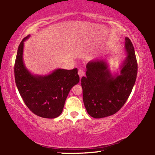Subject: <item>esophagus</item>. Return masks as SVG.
Instances as JSON below:
<instances>
[{
  "label": "esophagus",
  "mask_w": 155,
  "mask_h": 155,
  "mask_svg": "<svg viewBox=\"0 0 155 155\" xmlns=\"http://www.w3.org/2000/svg\"><path fill=\"white\" fill-rule=\"evenodd\" d=\"M78 74L79 75L80 78H81L84 75V70H83V69H82V68H80L79 70H78Z\"/></svg>",
  "instance_id": "esophagus-1"
}]
</instances>
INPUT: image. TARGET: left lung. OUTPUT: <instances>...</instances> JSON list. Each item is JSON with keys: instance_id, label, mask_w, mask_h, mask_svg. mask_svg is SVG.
<instances>
[{"instance_id": "obj_1", "label": "left lung", "mask_w": 155, "mask_h": 155, "mask_svg": "<svg viewBox=\"0 0 155 155\" xmlns=\"http://www.w3.org/2000/svg\"><path fill=\"white\" fill-rule=\"evenodd\" d=\"M127 57L119 75L113 76L103 60H93L87 64V77L81 78L83 97L87 113L101 118L119 110L126 103L135 83L138 66L134 47L125 38Z\"/></svg>"}]
</instances>
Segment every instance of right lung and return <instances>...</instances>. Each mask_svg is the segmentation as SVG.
Instances as JSON below:
<instances>
[{
	"instance_id": "right-lung-1",
	"label": "right lung",
	"mask_w": 155,
	"mask_h": 155,
	"mask_svg": "<svg viewBox=\"0 0 155 155\" xmlns=\"http://www.w3.org/2000/svg\"><path fill=\"white\" fill-rule=\"evenodd\" d=\"M20 43L15 63V83L27 107L38 117L54 118L63 110L65 101L72 87L79 82L77 68H58L50 74L33 75L25 67L22 54L24 42Z\"/></svg>"
}]
</instances>
